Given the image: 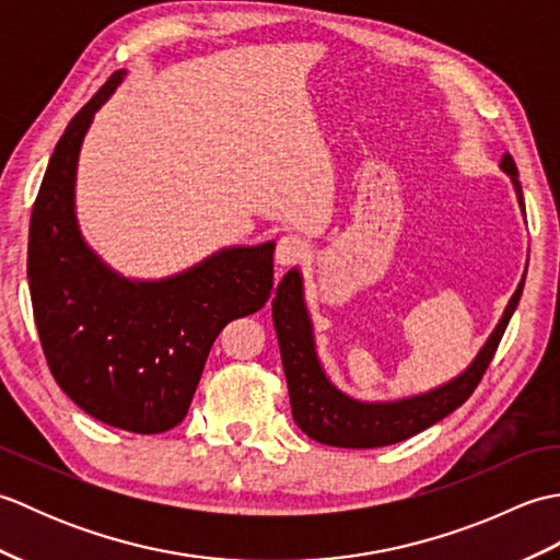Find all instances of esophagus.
I'll return each mask as SVG.
<instances>
[{
    "label": "esophagus",
    "mask_w": 560,
    "mask_h": 560,
    "mask_svg": "<svg viewBox=\"0 0 560 560\" xmlns=\"http://www.w3.org/2000/svg\"><path fill=\"white\" fill-rule=\"evenodd\" d=\"M273 257H277V265L281 267L299 265V261L307 257V245L299 235H283L277 243V253H273Z\"/></svg>",
    "instance_id": "esophagus-1"
}]
</instances>
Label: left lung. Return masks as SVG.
Returning a JSON list of instances; mask_svg holds the SVG:
<instances>
[{
    "label": "left lung",
    "instance_id": "8db88e82",
    "mask_svg": "<svg viewBox=\"0 0 560 560\" xmlns=\"http://www.w3.org/2000/svg\"><path fill=\"white\" fill-rule=\"evenodd\" d=\"M501 171L513 180L517 201L522 211H525V199H522V187L517 180V165L510 153L501 159ZM522 289H525V279L520 281L501 323L495 325L491 337L486 339L481 351L477 353V359L467 365V371L452 377L445 385L423 392V395L395 401H361L331 385V380L325 375V368L315 351L311 315H307L305 307L303 277L299 269H291L277 287V299L271 301V317L281 349L283 373H287L289 383L293 421L299 423L307 438L317 440V443L359 450L392 445L425 431L428 425L438 423L447 413L462 407L471 397V392L477 389L498 343L503 339L510 317L515 313Z\"/></svg>",
    "mask_w": 560,
    "mask_h": 560
}]
</instances>
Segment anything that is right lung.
<instances>
[{"label": "right lung", "instance_id": "add662e5", "mask_svg": "<svg viewBox=\"0 0 560 560\" xmlns=\"http://www.w3.org/2000/svg\"><path fill=\"white\" fill-rule=\"evenodd\" d=\"M125 74L115 71L57 141L31 213L28 283L65 395L93 419L149 435L185 419L219 331L269 301L277 243L223 247L159 281L127 279L93 253L74 211L79 151Z\"/></svg>", "mask_w": 560, "mask_h": 560}]
</instances>
